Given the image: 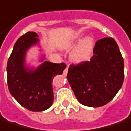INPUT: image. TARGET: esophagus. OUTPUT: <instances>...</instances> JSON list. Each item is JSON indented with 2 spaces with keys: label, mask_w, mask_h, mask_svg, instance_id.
Here are the masks:
<instances>
[{
  "label": "esophagus",
  "mask_w": 131,
  "mask_h": 131,
  "mask_svg": "<svg viewBox=\"0 0 131 131\" xmlns=\"http://www.w3.org/2000/svg\"><path fill=\"white\" fill-rule=\"evenodd\" d=\"M68 67H69L67 66L65 68V69L64 70V72H63V75H64V76H66V75L67 74V72H68Z\"/></svg>",
  "instance_id": "esophagus-1"
}]
</instances>
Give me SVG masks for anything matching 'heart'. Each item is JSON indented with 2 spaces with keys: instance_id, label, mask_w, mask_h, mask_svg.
Returning a JSON list of instances; mask_svg holds the SVG:
<instances>
[{
  "instance_id": "b5f03b06",
  "label": "heart",
  "mask_w": 131,
  "mask_h": 131,
  "mask_svg": "<svg viewBox=\"0 0 131 131\" xmlns=\"http://www.w3.org/2000/svg\"><path fill=\"white\" fill-rule=\"evenodd\" d=\"M93 47V41L87 38L80 44L72 54V59L75 62H82L89 57Z\"/></svg>"
}]
</instances>
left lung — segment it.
<instances>
[{"instance_id": "obj_1", "label": "left lung", "mask_w": 131, "mask_h": 131, "mask_svg": "<svg viewBox=\"0 0 131 131\" xmlns=\"http://www.w3.org/2000/svg\"><path fill=\"white\" fill-rule=\"evenodd\" d=\"M90 61L71 64L67 80L77 100L97 107L116 95L124 80V62L118 43L111 37L98 40Z\"/></svg>"}]
</instances>
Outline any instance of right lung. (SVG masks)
Masks as SVG:
<instances>
[{
	"mask_svg": "<svg viewBox=\"0 0 131 131\" xmlns=\"http://www.w3.org/2000/svg\"><path fill=\"white\" fill-rule=\"evenodd\" d=\"M35 32L21 36L14 44L7 64V82L11 95L25 108L36 112L51 106L53 78L62 74L67 66L46 61L35 70L26 67L25 54L29 47L39 42Z\"/></svg>",
	"mask_w": 131,
	"mask_h": 131,
	"instance_id": "right-lung-1",
	"label": "right lung"
}]
</instances>
